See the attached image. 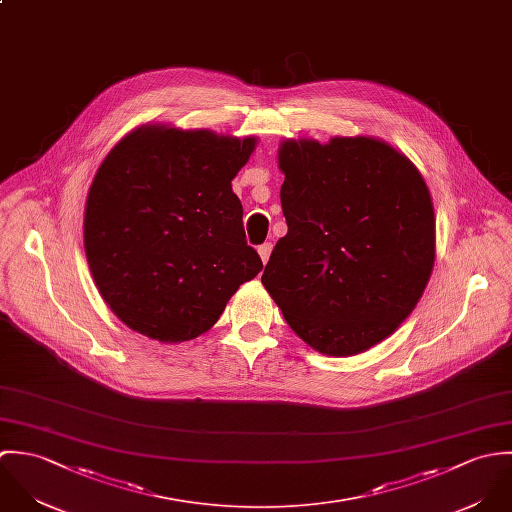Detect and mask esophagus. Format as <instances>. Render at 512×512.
I'll list each match as a JSON object with an SVG mask.
<instances>
[{
	"mask_svg": "<svg viewBox=\"0 0 512 512\" xmlns=\"http://www.w3.org/2000/svg\"><path fill=\"white\" fill-rule=\"evenodd\" d=\"M259 257H261V261L263 263H267L269 261V257H271V251H273V245L271 243H263V245H259Z\"/></svg>",
	"mask_w": 512,
	"mask_h": 512,
	"instance_id": "34e87169",
	"label": "esophagus"
}]
</instances>
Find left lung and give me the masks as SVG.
<instances>
[{"label": "left lung", "mask_w": 512, "mask_h": 512, "mask_svg": "<svg viewBox=\"0 0 512 512\" xmlns=\"http://www.w3.org/2000/svg\"><path fill=\"white\" fill-rule=\"evenodd\" d=\"M279 168L289 231L261 283L308 346L360 354L408 318L431 277L429 190L409 158L372 136L285 140Z\"/></svg>", "instance_id": "1"}]
</instances>
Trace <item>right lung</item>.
<instances>
[{
    "instance_id": "obj_1",
    "label": "right lung",
    "mask_w": 512,
    "mask_h": 512,
    "mask_svg": "<svg viewBox=\"0 0 512 512\" xmlns=\"http://www.w3.org/2000/svg\"><path fill=\"white\" fill-rule=\"evenodd\" d=\"M257 138L144 124L104 158L85 207V253L104 303L160 342L207 332L263 269L231 180Z\"/></svg>"
}]
</instances>
